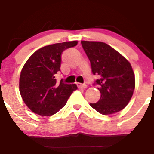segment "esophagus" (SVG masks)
<instances>
[{
  "label": "esophagus",
  "mask_w": 154,
  "mask_h": 154,
  "mask_svg": "<svg viewBox=\"0 0 154 154\" xmlns=\"http://www.w3.org/2000/svg\"><path fill=\"white\" fill-rule=\"evenodd\" d=\"M77 86H78V88H83V89H85V88H88V85L86 84V83H77Z\"/></svg>",
  "instance_id": "1"
}]
</instances>
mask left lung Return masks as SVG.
Instances as JSON below:
<instances>
[{"instance_id":"8db88e82","label":"left lung","mask_w":154,"mask_h":154,"mask_svg":"<svg viewBox=\"0 0 154 154\" xmlns=\"http://www.w3.org/2000/svg\"><path fill=\"white\" fill-rule=\"evenodd\" d=\"M89 58L91 72L98 76L94 85L100 91L98 102L90 103L98 112L108 115L125 108L135 88V75L125 58L108 44L101 42H81Z\"/></svg>"}]
</instances>
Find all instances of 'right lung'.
Listing matches in <instances>:
<instances>
[{
	"label": "right lung",
	"instance_id": "right-lung-1",
	"mask_svg": "<svg viewBox=\"0 0 154 154\" xmlns=\"http://www.w3.org/2000/svg\"><path fill=\"white\" fill-rule=\"evenodd\" d=\"M77 45V42H64L48 45L35 51L21 70L19 89L22 100L33 112L51 116L66 105L77 89L75 84L57 83L54 76L60 71L61 56L65 50Z\"/></svg>",
	"mask_w": 154,
	"mask_h": 154
}]
</instances>
